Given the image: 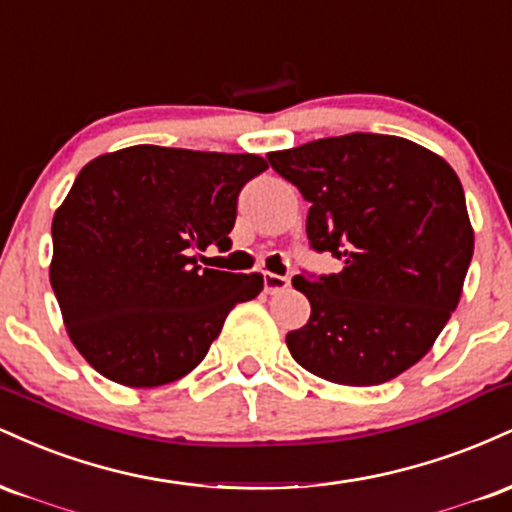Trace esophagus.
Wrapping results in <instances>:
<instances>
[{"instance_id": "34e87169", "label": "esophagus", "mask_w": 512, "mask_h": 512, "mask_svg": "<svg viewBox=\"0 0 512 512\" xmlns=\"http://www.w3.org/2000/svg\"><path fill=\"white\" fill-rule=\"evenodd\" d=\"M289 284H291L289 276L264 272V291H267V293H279V291L289 289Z\"/></svg>"}]
</instances>
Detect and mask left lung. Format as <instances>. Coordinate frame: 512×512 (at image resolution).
Instances as JSON below:
<instances>
[{
  "mask_svg": "<svg viewBox=\"0 0 512 512\" xmlns=\"http://www.w3.org/2000/svg\"><path fill=\"white\" fill-rule=\"evenodd\" d=\"M310 202L305 233L337 274H298L310 320L291 356L339 385H380L431 349L474 252L464 190L443 158L390 134L354 132L267 154Z\"/></svg>",
  "mask_w": 512,
  "mask_h": 512,
  "instance_id": "left-lung-1",
  "label": "left lung"
}]
</instances>
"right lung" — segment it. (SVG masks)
<instances>
[{
	"mask_svg": "<svg viewBox=\"0 0 512 512\" xmlns=\"http://www.w3.org/2000/svg\"><path fill=\"white\" fill-rule=\"evenodd\" d=\"M267 161L139 144L93 158L52 219L50 284L79 354L108 380L156 387L207 356L262 274L202 269L231 248L238 195Z\"/></svg>",
	"mask_w": 512,
	"mask_h": 512,
	"instance_id": "obj_1",
	"label": "right lung"
}]
</instances>
